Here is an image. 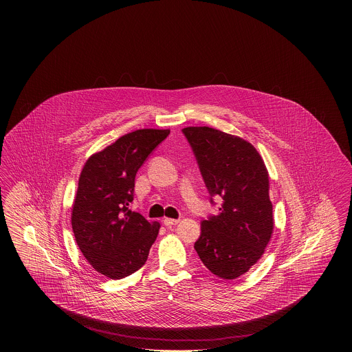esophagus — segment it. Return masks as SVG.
<instances>
[{
	"label": "esophagus",
	"instance_id": "34e87169",
	"mask_svg": "<svg viewBox=\"0 0 352 352\" xmlns=\"http://www.w3.org/2000/svg\"><path fill=\"white\" fill-rule=\"evenodd\" d=\"M164 224L166 226V227H171V226H177L178 223H179V220L178 219H170V218H165L164 220Z\"/></svg>",
	"mask_w": 352,
	"mask_h": 352
}]
</instances>
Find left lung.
I'll return each mask as SVG.
<instances>
[{"mask_svg":"<svg viewBox=\"0 0 352 352\" xmlns=\"http://www.w3.org/2000/svg\"><path fill=\"white\" fill-rule=\"evenodd\" d=\"M219 215L203 220L194 248L211 273L234 280L254 265L273 234L265 164L248 141L208 126L182 129Z\"/></svg>","mask_w":352,"mask_h":352,"instance_id":"1","label":"left lung"}]
</instances>
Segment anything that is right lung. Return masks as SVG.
Here are the masks:
<instances>
[{
	"instance_id": "obj_1",
	"label": "right lung",
	"mask_w": 352,
	"mask_h": 352,
	"mask_svg": "<svg viewBox=\"0 0 352 352\" xmlns=\"http://www.w3.org/2000/svg\"><path fill=\"white\" fill-rule=\"evenodd\" d=\"M168 129H138L92 154L84 164L71 224L79 250L92 268L120 280L141 268L160 231L129 210L138 168Z\"/></svg>"
}]
</instances>
